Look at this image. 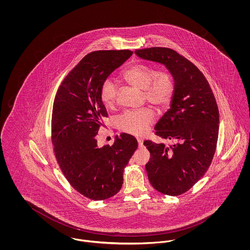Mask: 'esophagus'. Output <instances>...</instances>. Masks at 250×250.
I'll return each instance as SVG.
<instances>
[{
  "label": "esophagus",
  "instance_id": "esophagus-1",
  "mask_svg": "<svg viewBox=\"0 0 250 250\" xmlns=\"http://www.w3.org/2000/svg\"><path fill=\"white\" fill-rule=\"evenodd\" d=\"M138 143H139V147H140V148H142V147H143V138H139V139H138Z\"/></svg>",
  "mask_w": 250,
  "mask_h": 250
}]
</instances>
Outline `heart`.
I'll return each mask as SVG.
<instances>
[{
	"label": "heart",
	"instance_id": "1",
	"mask_svg": "<svg viewBox=\"0 0 250 250\" xmlns=\"http://www.w3.org/2000/svg\"><path fill=\"white\" fill-rule=\"evenodd\" d=\"M123 79L132 86L143 90L146 102L157 108H164L171 103L176 90L173 76L167 72L157 73L155 67L136 63L123 74ZM102 103L107 107H112L117 97V89L114 83L105 80L99 90ZM154 113L149 108L125 111L118 118L120 129L127 134L141 136L149 129L154 121Z\"/></svg>",
	"mask_w": 250,
	"mask_h": 250
}]
</instances>
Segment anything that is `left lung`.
Segmentation results:
<instances>
[{
	"instance_id": "obj_1",
	"label": "left lung",
	"mask_w": 250,
	"mask_h": 250,
	"mask_svg": "<svg viewBox=\"0 0 250 250\" xmlns=\"http://www.w3.org/2000/svg\"><path fill=\"white\" fill-rule=\"evenodd\" d=\"M140 58L162 63L173 76L176 90L170 108L155 125V135L172 145L145 141L150 160L145 165L155 190L179 196L202 178L214 157L219 111L214 93L201 70L168 48L136 49Z\"/></svg>"
}]
</instances>
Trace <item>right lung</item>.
Segmentation results:
<instances>
[{
    "label": "right lung",
    "instance_id": "obj_1",
    "mask_svg": "<svg viewBox=\"0 0 250 250\" xmlns=\"http://www.w3.org/2000/svg\"><path fill=\"white\" fill-rule=\"evenodd\" d=\"M133 54L128 49L87 54L64 78L54 99L51 141L64 177L84 197L103 201L119 192L124 169L138 148L123 133L112 146L98 148L95 136L107 112L99 90L107 77Z\"/></svg>",
    "mask_w": 250,
    "mask_h": 250
}]
</instances>
